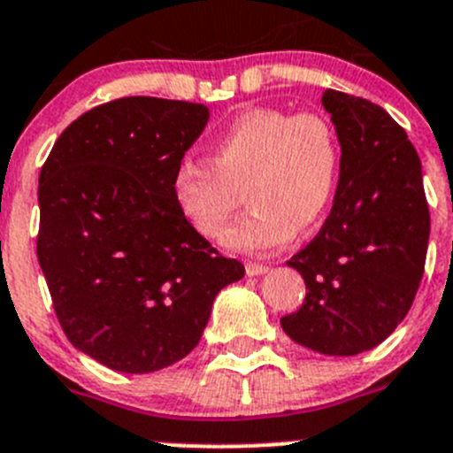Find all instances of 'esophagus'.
Wrapping results in <instances>:
<instances>
[{"mask_svg":"<svg viewBox=\"0 0 453 453\" xmlns=\"http://www.w3.org/2000/svg\"><path fill=\"white\" fill-rule=\"evenodd\" d=\"M267 270H270V267H267L265 263L248 261V265H245V272H248V276H261V274H265Z\"/></svg>","mask_w":453,"mask_h":453,"instance_id":"esophagus-1","label":"esophagus"}]
</instances>
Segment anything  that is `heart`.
Here are the masks:
<instances>
[{
  "instance_id": "b5f03b06",
  "label": "heart",
  "mask_w": 453,
  "mask_h": 453,
  "mask_svg": "<svg viewBox=\"0 0 453 453\" xmlns=\"http://www.w3.org/2000/svg\"><path fill=\"white\" fill-rule=\"evenodd\" d=\"M210 159L186 157L177 164L173 195L179 210L201 236L219 239L243 192L252 210L226 232L223 245L265 252L327 212L341 143L323 115L250 108L214 139Z\"/></svg>"
}]
</instances>
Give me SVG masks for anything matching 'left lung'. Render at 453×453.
I'll return each instance as SVG.
<instances>
[{"instance_id":"8db88e82","label":"left lung","mask_w":453,"mask_h":453,"mask_svg":"<svg viewBox=\"0 0 453 453\" xmlns=\"http://www.w3.org/2000/svg\"><path fill=\"white\" fill-rule=\"evenodd\" d=\"M323 105L341 143V173L323 227L288 261L307 294L280 327L307 349L354 357L383 343L414 303L429 205L418 155L380 105L338 90H325Z\"/></svg>"}]
</instances>
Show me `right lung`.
I'll return each instance as SVG.
<instances>
[{"mask_svg": "<svg viewBox=\"0 0 453 453\" xmlns=\"http://www.w3.org/2000/svg\"><path fill=\"white\" fill-rule=\"evenodd\" d=\"M210 119L203 104L124 96L83 112L39 174L37 258L61 329L126 374L196 348L217 294L243 279L188 223L173 174Z\"/></svg>", "mask_w": 453, "mask_h": 453, "instance_id": "add662e5", "label": "right lung"}]
</instances>
